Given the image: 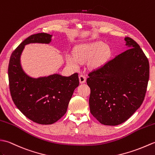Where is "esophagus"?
<instances>
[{"mask_svg":"<svg viewBox=\"0 0 155 155\" xmlns=\"http://www.w3.org/2000/svg\"><path fill=\"white\" fill-rule=\"evenodd\" d=\"M79 80H80V84H84L86 81V78L84 75H79Z\"/></svg>","mask_w":155,"mask_h":155,"instance_id":"34e87169","label":"esophagus"}]
</instances>
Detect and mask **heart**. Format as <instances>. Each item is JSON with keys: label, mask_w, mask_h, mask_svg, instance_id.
Wrapping results in <instances>:
<instances>
[{"label": "heart", "mask_w": 155, "mask_h": 155, "mask_svg": "<svg viewBox=\"0 0 155 155\" xmlns=\"http://www.w3.org/2000/svg\"><path fill=\"white\" fill-rule=\"evenodd\" d=\"M97 54L96 61H101L104 59L109 54V48L104 46L101 42H94L91 44L79 47L74 53V58L68 56L66 58L68 65L73 69H77L79 63H83Z\"/></svg>", "instance_id": "heart-1"}]
</instances>
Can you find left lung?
Masks as SVG:
<instances>
[{
  "mask_svg": "<svg viewBox=\"0 0 155 155\" xmlns=\"http://www.w3.org/2000/svg\"><path fill=\"white\" fill-rule=\"evenodd\" d=\"M129 49L88 74L89 99L92 115L105 125L115 126L128 119L145 97L149 63L139 45L125 38Z\"/></svg>",
  "mask_w": 155,
  "mask_h": 155,
  "instance_id": "8db88e82",
  "label": "left lung"
}]
</instances>
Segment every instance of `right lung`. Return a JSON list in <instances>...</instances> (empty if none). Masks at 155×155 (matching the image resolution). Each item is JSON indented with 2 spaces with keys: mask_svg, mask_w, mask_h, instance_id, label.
<instances>
[{
  "mask_svg": "<svg viewBox=\"0 0 155 155\" xmlns=\"http://www.w3.org/2000/svg\"><path fill=\"white\" fill-rule=\"evenodd\" d=\"M50 41L51 35L46 33L30 36L12 51L8 69L10 95L15 105L27 118L42 125L52 124L62 117L80 83L78 73L69 77L54 74L34 79L24 72L20 57L25 46Z\"/></svg>",
  "mask_w": 155,
  "mask_h": 155,
  "instance_id": "right-lung-1",
  "label": "right lung"
}]
</instances>
